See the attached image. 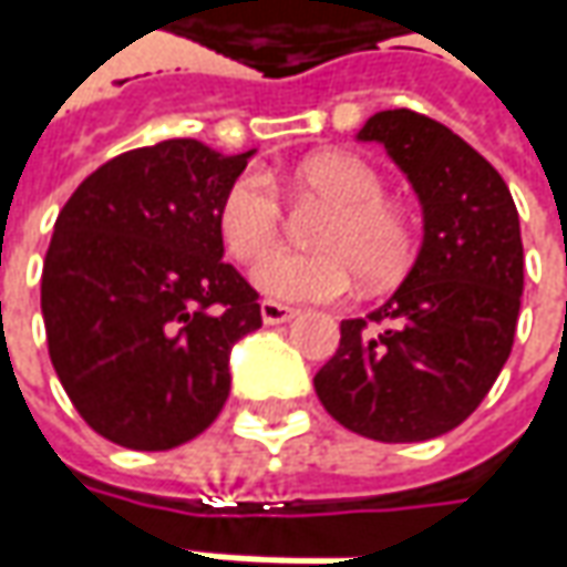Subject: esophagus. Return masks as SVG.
<instances>
[{"label": "esophagus", "instance_id": "34e87169", "mask_svg": "<svg viewBox=\"0 0 567 567\" xmlns=\"http://www.w3.org/2000/svg\"><path fill=\"white\" fill-rule=\"evenodd\" d=\"M260 317H264L266 326H276V322L295 320V317H298V310H295V307H288V303L264 301L260 303Z\"/></svg>", "mask_w": 567, "mask_h": 567}]
</instances>
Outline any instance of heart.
<instances>
[{"label": "heart", "mask_w": 567, "mask_h": 567, "mask_svg": "<svg viewBox=\"0 0 567 567\" xmlns=\"http://www.w3.org/2000/svg\"><path fill=\"white\" fill-rule=\"evenodd\" d=\"M295 187L329 204L310 245L317 250H272L254 269V282L276 301H332L358 276L382 288L414 260V223L385 197V178L354 153H317L295 168ZM216 225L225 250L257 260L282 231V200L260 172H241L225 187Z\"/></svg>", "instance_id": "obj_1"}]
</instances>
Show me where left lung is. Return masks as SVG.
Listing matches in <instances>:
<instances>
[{"instance_id":"left-lung-1","label":"left lung","mask_w":567,"mask_h":567,"mask_svg":"<svg viewBox=\"0 0 567 567\" xmlns=\"http://www.w3.org/2000/svg\"><path fill=\"white\" fill-rule=\"evenodd\" d=\"M358 141L382 144L414 185L423 247L389 301L342 322L313 389L367 440H436L477 411L515 344L524 291L515 200L477 150L420 112H377Z\"/></svg>"}]
</instances>
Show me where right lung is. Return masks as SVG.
<instances>
[{"instance_id":"1","label":"right lung","mask_w":567,"mask_h":567,"mask_svg":"<svg viewBox=\"0 0 567 567\" xmlns=\"http://www.w3.org/2000/svg\"><path fill=\"white\" fill-rule=\"evenodd\" d=\"M247 159L175 137L103 163L62 206L40 307L52 367L103 440L166 452L219 417L231 344L264 326L216 225Z\"/></svg>"}]
</instances>
